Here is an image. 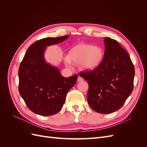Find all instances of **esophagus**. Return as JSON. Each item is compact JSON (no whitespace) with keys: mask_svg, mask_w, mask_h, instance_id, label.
Masks as SVG:
<instances>
[{"mask_svg":"<svg viewBox=\"0 0 147 147\" xmlns=\"http://www.w3.org/2000/svg\"><path fill=\"white\" fill-rule=\"evenodd\" d=\"M83 80V78H82V77H78V79H77V81L78 82H82Z\"/></svg>","mask_w":147,"mask_h":147,"instance_id":"1","label":"esophagus"}]
</instances>
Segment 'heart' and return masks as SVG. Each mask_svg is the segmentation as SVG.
Here are the masks:
<instances>
[{
    "label": "heart",
    "instance_id": "heart-1",
    "mask_svg": "<svg viewBox=\"0 0 147 147\" xmlns=\"http://www.w3.org/2000/svg\"><path fill=\"white\" fill-rule=\"evenodd\" d=\"M104 58V51L100 46L80 43L71 48L65 61L67 64H80L82 69L92 71L100 65Z\"/></svg>",
    "mask_w": 147,
    "mask_h": 147
}]
</instances>
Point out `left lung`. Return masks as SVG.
I'll return each mask as SVG.
<instances>
[{
	"label": "left lung",
	"mask_w": 147,
	"mask_h": 147,
	"mask_svg": "<svg viewBox=\"0 0 147 147\" xmlns=\"http://www.w3.org/2000/svg\"><path fill=\"white\" fill-rule=\"evenodd\" d=\"M104 42V58L100 65L80 74L88 83L87 99L90 107L107 114L119 110L131 95L135 70L129 55L117 40L105 37Z\"/></svg>",
	"instance_id": "left-lung-1"
}]
</instances>
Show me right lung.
<instances>
[{"instance_id":"add662e5","label":"right lung","mask_w":147,"mask_h":147,"mask_svg":"<svg viewBox=\"0 0 147 147\" xmlns=\"http://www.w3.org/2000/svg\"><path fill=\"white\" fill-rule=\"evenodd\" d=\"M69 35L47 37L34 42L28 49L19 71V92L30 110L50 116L58 113L68 91L76 83L78 75L64 77L56 66L44 57L47 47L65 40Z\"/></svg>"}]
</instances>
